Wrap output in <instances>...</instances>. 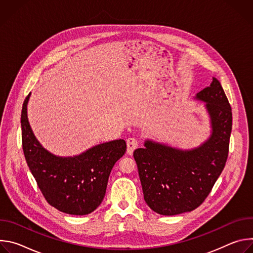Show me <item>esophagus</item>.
I'll return each mask as SVG.
<instances>
[{
	"label": "esophagus",
	"mask_w": 253,
	"mask_h": 253,
	"mask_svg": "<svg viewBox=\"0 0 253 253\" xmlns=\"http://www.w3.org/2000/svg\"><path fill=\"white\" fill-rule=\"evenodd\" d=\"M138 147V141L133 138V137H130L127 139V153L129 155H132L133 154V151Z\"/></svg>",
	"instance_id": "obj_1"
}]
</instances>
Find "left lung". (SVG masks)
Returning a JSON list of instances; mask_svg holds the SVG:
<instances>
[{
    "label": "left lung",
    "instance_id": "1",
    "mask_svg": "<svg viewBox=\"0 0 253 253\" xmlns=\"http://www.w3.org/2000/svg\"><path fill=\"white\" fill-rule=\"evenodd\" d=\"M194 99L205 103L209 117L210 135L203 143L182 149L146 139L144 148L133 153L144 200L161 215H177L197 208L210 193L227 160L232 113L220 82L213 77L210 86Z\"/></svg>",
    "mask_w": 253,
    "mask_h": 253
}]
</instances>
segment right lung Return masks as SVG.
I'll use <instances>...</instances> for the list:
<instances>
[{
    "label": "right lung",
    "instance_id": "add662e5",
    "mask_svg": "<svg viewBox=\"0 0 253 253\" xmlns=\"http://www.w3.org/2000/svg\"><path fill=\"white\" fill-rule=\"evenodd\" d=\"M24 101L21 115L23 150L27 164L47 202L61 212L86 215L102 202L114 164L124 155L126 142L113 140L95 145L85 152L62 157L47 149L30 126Z\"/></svg>",
    "mask_w": 253,
    "mask_h": 253
}]
</instances>
